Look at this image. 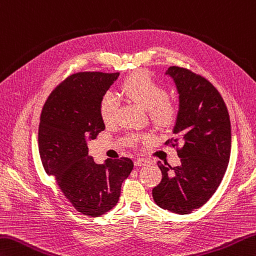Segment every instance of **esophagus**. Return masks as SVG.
<instances>
[{
  "mask_svg": "<svg viewBox=\"0 0 256 256\" xmlns=\"http://www.w3.org/2000/svg\"><path fill=\"white\" fill-rule=\"evenodd\" d=\"M148 163V161H146V160L138 158V160H135L134 165H135V166H142V165H146Z\"/></svg>",
  "mask_w": 256,
  "mask_h": 256,
  "instance_id": "obj_1",
  "label": "esophagus"
}]
</instances>
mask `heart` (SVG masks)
<instances>
[{
	"mask_svg": "<svg viewBox=\"0 0 256 256\" xmlns=\"http://www.w3.org/2000/svg\"><path fill=\"white\" fill-rule=\"evenodd\" d=\"M122 93L128 98L146 108L151 121L158 128H166L173 124L178 116V106L166 98L168 91L163 84L158 82L148 72H136L124 80ZM118 100L112 93H105L100 101V115L105 124H111L118 111ZM138 136H132L133 143Z\"/></svg>",
	"mask_w": 256,
	"mask_h": 256,
	"instance_id": "b5f03b06",
	"label": "heart"
}]
</instances>
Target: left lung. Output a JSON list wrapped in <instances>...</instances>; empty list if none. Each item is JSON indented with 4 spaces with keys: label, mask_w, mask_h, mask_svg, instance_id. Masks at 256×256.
Wrapping results in <instances>:
<instances>
[{
    "label": "left lung",
    "mask_w": 256,
    "mask_h": 256,
    "mask_svg": "<svg viewBox=\"0 0 256 256\" xmlns=\"http://www.w3.org/2000/svg\"><path fill=\"white\" fill-rule=\"evenodd\" d=\"M165 74L178 93L175 138L165 144L183 146L178 166L158 162L162 181L152 194L160 208L183 215L201 208L221 184L231 155V122L221 94L206 78L178 66Z\"/></svg>",
    "instance_id": "1"
}]
</instances>
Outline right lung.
<instances>
[{
	"instance_id": "1",
	"label": "right lung",
	"mask_w": 256,
	"mask_h": 256,
	"mask_svg": "<svg viewBox=\"0 0 256 256\" xmlns=\"http://www.w3.org/2000/svg\"><path fill=\"white\" fill-rule=\"evenodd\" d=\"M120 73L80 72L58 85L45 102L38 125V152L43 168L78 212L92 218L116 205L121 186L133 170L128 158L103 164L88 155V140L105 125L100 101Z\"/></svg>"
}]
</instances>
